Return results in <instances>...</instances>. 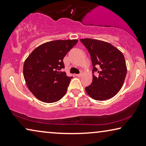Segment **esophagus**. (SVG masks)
<instances>
[{"instance_id":"34e87169","label":"esophagus","mask_w":146,"mask_h":146,"mask_svg":"<svg viewBox=\"0 0 146 146\" xmlns=\"http://www.w3.org/2000/svg\"><path fill=\"white\" fill-rule=\"evenodd\" d=\"M82 75H83V73H79V74H76V76H77V77H81V76H82Z\"/></svg>"}]
</instances>
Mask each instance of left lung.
<instances>
[{
    "label": "left lung",
    "instance_id": "8db88e82",
    "mask_svg": "<svg viewBox=\"0 0 146 146\" xmlns=\"http://www.w3.org/2000/svg\"><path fill=\"white\" fill-rule=\"evenodd\" d=\"M90 53L92 63V82L85 90L96 100L115 96L121 90L127 75L123 54L110 43L92 38L80 39ZM99 74L97 76L94 73Z\"/></svg>",
    "mask_w": 146,
    "mask_h": 146
}]
</instances>
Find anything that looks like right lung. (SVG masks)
Returning a JSON list of instances; mask_svg holds the SVG:
<instances>
[{"label":"right lung","mask_w":146,"mask_h":146,"mask_svg":"<svg viewBox=\"0 0 146 146\" xmlns=\"http://www.w3.org/2000/svg\"><path fill=\"white\" fill-rule=\"evenodd\" d=\"M77 40H57L36 48L23 64L26 84L35 96L46 103L60 100L67 92L73 77L64 69V58L77 44Z\"/></svg>","instance_id":"right-lung-1"}]
</instances>
